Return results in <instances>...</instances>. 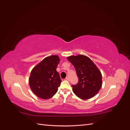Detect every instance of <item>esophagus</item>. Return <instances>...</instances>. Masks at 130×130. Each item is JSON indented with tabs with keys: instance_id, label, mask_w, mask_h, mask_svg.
Returning <instances> with one entry per match:
<instances>
[{
	"instance_id": "34e87169",
	"label": "esophagus",
	"mask_w": 130,
	"mask_h": 130,
	"mask_svg": "<svg viewBox=\"0 0 130 130\" xmlns=\"http://www.w3.org/2000/svg\"><path fill=\"white\" fill-rule=\"evenodd\" d=\"M66 80H67V81H69V77H68V76H67V77H66Z\"/></svg>"
}]
</instances>
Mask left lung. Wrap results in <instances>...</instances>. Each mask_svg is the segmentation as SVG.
Instances as JSON below:
<instances>
[{
	"instance_id": "obj_1",
	"label": "left lung",
	"mask_w": 130,
	"mask_h": 130,
	"mask_svg": "<svg viewBox=\"0 0 130 130\" xmlns=\"http://www.w3.org/2000/svg\"><path fill=\"white\" fill-rule=\"evenodd\" d=\"M68 60L75 68L78 82L72 85L73 91L82 100L89 99L95 96L102 86L101 72L90 58L83 55L70 56Z\"/></svg>"
}]
</instances>
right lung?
<instances>
[{
	"label": "right lung",
	"mask_w": 130,
	"mask_h": 130,
	"mask_svg": "<svg viewBox=\"0 0 130 130\" xmlns=\"http://www.w3.org/2000/svg\"><path fill=\"white\" fill-rule=\"evenodd\" d=\"M60 61L57 55L44 58L31 72L29 83L32 92L40 98L49 99L56 93L62 81L56 71Z\"/></svg>",
	"instance_id": "1"
}]
</instances>
